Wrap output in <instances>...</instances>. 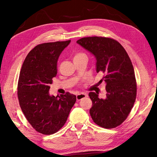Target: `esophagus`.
<instances>
[{
	"instance_id": "obj_1",
	"label": "esophagus",
	"mask_w": 157,
	"mask_h": 157,
	"mask_svg": "<svg viewBox=\"0 0 157 157\" xmlns=\"http://www.w3.org/2000/svg\"><path fill=\"white\" fill-rule=\"evenodd\" d=\"M86 96H87V94H84V93H80V94H78L76 95V99H77V100L79 101V100H82V98H84Z\"/></svg>"
}]
</instances>
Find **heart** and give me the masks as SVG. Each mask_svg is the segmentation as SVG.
I'll return each instance as SVG.
<instances>
[{
    "label": "heart",
    "mask_w": 157,
    "mask_h": 157,
    "mask_svg": "<svg viewBox=\"0 0 157 157\" xmlns=\"http://www.w3.org/2000/svg\"><path fill=\"white\" fill-rule=\"evenodd\" d=\"M86 57V55L84 54L83 52H77L76 54L74 55L73 59H77V58H79V57Z\"/></svg>",
    "instance_id": "b5f03b06"
}]
</instances>
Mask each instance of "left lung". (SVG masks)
<instances>
[{"label":"left lung","instance_id":"1","mask_svg":"<svg viewBox=\"0 0 157 157\" xmlns=\"http://www.w3.org/2000/svg\"><path fill=\"white\" fill-rule=\"evenodd\" d=\"M96 59V71L105 76L106 98L90 92L92 100L90 114L94 123L111 129L126 120L136 98V82L132 63L126 50L116 40L108 37H84L77 41Z\"/></svg>","mask_w":157,"mask_h":157}]
</instances>
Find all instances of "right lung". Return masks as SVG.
Segmentation results:
<instances>
[{"label": "right lung", "mask_w": 157, "mask_h": 157, "mask_svg": "<svg viewBox=\"0 0 157 157\" xmlns=\"http://www.w3.org/2000/svg\"><path fill=\"white\" fill-rule=\"evenodd\" d=\"M71 40L37 45L25 57L18 82V98L23 114L41 134L56 133L67 121L76 96L67 92L50 95V84L57 75L59 55Z\"/></svg>", "instance_id": "add662e5"}]
</instances>
